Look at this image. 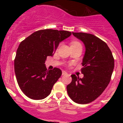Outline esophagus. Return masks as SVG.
<instances>
[{"mask_svg": "<svg viewBox=\"0 0 123 123\" xmlns=\"http://www.w3.org/2000/svg\"><path fill=\"white\" fill-rule=\"evenodd\" d=\"M68 74V73L66 71H62V75H66Z\"/></svg>", "mask_w": 123, "mask_h": 123, "instance_id": "34e87169", "label": "esophagus"}]
</instances>
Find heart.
Returning a JSON list of instances; mask_svg holds the SVG:
<instances>
[{
    "label": "heart",
    "instance_id": "1",
    "mask_svg": "<svg viewBox=\"0 0 123 123\" xmlns=\"http://www.w3.org/2000/svg\"><path fill=\"white\" fill-rule=\"evenodd\" d=\"M77 43L78 42H75V41H73V42H72L71 43V44H74V43Z\"/></svg>",
    "mask_w": 123,
    "mask_h": 123
}]
</instances>
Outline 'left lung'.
Wrapping results in <instances>:
<instances>
[{
	"label": "left lung",
	"mask_w": 123,
	"mask_h": 123,
	"mask_svg": "<svg viewBox=\"0 0 123 123\" xmlns=\"http://www.w3.org/2000/svg\"><path fill=\"white\" fill-rule=\"evenodd\" d=\"M86 47L82 61L80 79L71 75L72 81L67 86L68 95L79 104H87L101 95L111 81L114 59L106 43L91 34L72 32Z\"/></svg>",
	"instance_id": "obj_1"
}]
</instances>
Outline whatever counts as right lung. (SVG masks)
Segmentation results:
<instances>
[{"label":"right lung","mask_w":123,"mask_h":123,"mask_svg":"<svg viewBox=\"0 0 123 123\" xmlns=\"http://www.w3.org/2000/svg\"><path fill=\"white\" fill-rule=\"evenodd\" d=\"M71 35L67 31L40 30L20 43L14 59V72L20 89L27 97L42 99L50 94L62 71L57 68L47 70L45 61L53 55L60 42Z\"/></svg>","instance_id":"right-lung-1"}]
</instances>
